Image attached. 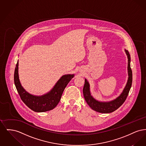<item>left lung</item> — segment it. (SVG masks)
<instances>
[{
    "mask_svg": "<svg viewBox=\"0 0 146 146\" xmlns=\"http://www.w3.org/2000/svg\"><path fill=\"white\" fill-rule=\"evenodd\" d=\"M125 52L127 57V73L128 79L124 90L120 95L110 101H99L96 100L91 94L90 84L86 79H85V84L84 86L83 95L84 98L88 104L94 111L101 113H110L117 110L123 103L127 96L129 91L131 89L132 82V70L130 67L131 58L129 51L125 49Z\"/></svg>",
    "mask_w": 146,
    "mask_h": 146,
    "instance_id": "left-lung-1",
    "label": "left lung"
}]
</instances>
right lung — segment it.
<instances>
[{"mask_svg": "<svg viewBox=\"0 0 146 146\" xmlns=\"http://www.w3.org/2000/svg\"><path fill=\"white\" fill-rule=\"evenodd\" d=\"M74 76V74L63 75L49 92L41 96L33 95L26 91L21 85L19 76V61H17L14 73V83L25 104L35 112H44L55 108L61 100L65 88Z\"/></svg>", "mask_w": 146, "mask_h": 146, "instance_id": "right-lung-1", "label": "right lung"}]
</instances>
